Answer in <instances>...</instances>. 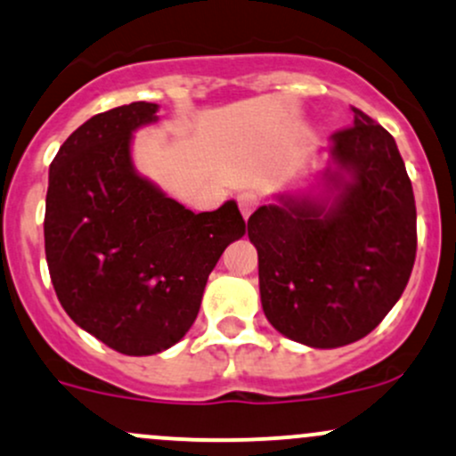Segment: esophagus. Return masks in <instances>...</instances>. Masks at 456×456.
Returning <instances> with one entry per match:
<instances>
[{
	"label": "esophagus",
	"mask_w": 456,
	"mask_h": 456,
	"mask_svg": "<svg viewBox=\"0 0 456 456\" xmlns=\"http://www.w3.org/2000/svg\"><path fill=\"white\" fill-rule=\"evenodd\" d=\"M238 205H240V212H242V216L248 218L255 212V209H257L259 197H257V194H253V192H242L238 197Z\"/></svg>",
	"instance_id": "34e87169"
}]
</instances>
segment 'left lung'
<instances>
[{
    "mask_svg": "<svg viewBox=\"0 0 456 456\" xmlns=\"http://www.w3.org/2000/svg\"><path fill=\"white\" fill-rule=\"evenodd\" d=\"M331 136V205L279 197L248 218L268 322L294 342L338 348L366 338L411 277L418 232L396 140L362 110ZM349 175V179L343 177Z\"/></svg>",
    "mask_w": 456,
    "mask_h": 456,
    "instance_id": "8db88e82",
    "label": "left lung"
}]
</instances>
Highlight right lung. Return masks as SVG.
<instances>
[{
    "instance_id": "obj_1",
    "label": "right lung",
    "mask_w": 456,
    "mask_h": 456,
    "mask_svg": "<svg viewBox=\"0 0 456 456\" xmlns=\"http://www.w3.org/2000/svg\"><path fill=\"white\" fill-rule=\"evenodd\" d=\"M134 102L88 118L49 167L45 255L64 312L132 357L192 327L224 248L247 233L236 201L194 214L134 171V129L158 121Z\"/></svg>"
}]
</instances>
